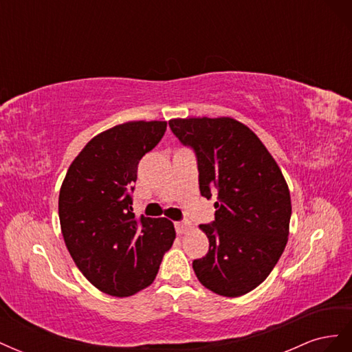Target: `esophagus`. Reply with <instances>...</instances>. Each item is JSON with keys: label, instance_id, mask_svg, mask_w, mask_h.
Wrapping results in <instances>:
<instances>
[{"label": "esophagus", "instance_id": "1", "mask_svg": "<svg viewBox=\"0 0 352 352\" xmlns=\"http://www.w3.org/2000/svg\"><path fill=\"white\" fill-rule=\"evenodd\" d=\"M175 228H176L177 235H184V233L190 230V223L186 221V220L185 221H177V223H175Z\"/></svg>", "mask_w": 352, "mask_h": 352}]
</instances>
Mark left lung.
Here are the masks:
<instances>
[{"label": "left lung", "instance_id": "left-lung-1", "mask_svg": "<svg viewBox=\"0 0 352 352\" xmlns=\"http://www.w3.org/2000/svg\"><path fill=\"white\" fill-rule=\"evenodd\" d=\"M170 129L195 151L199 190L216 195L210 241L194 260L198 280L223 296H241L270 274L289 235L291 195L278 163L248 126L232 117L172 119Z\"/></svg>", "mask_w": 352, "mask_h": 352}]
</instances>
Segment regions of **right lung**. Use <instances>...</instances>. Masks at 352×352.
Here are the masks:
<instances>
[{
	"instance_id": "obj_1",
	"label": "right lung",
	"mask_w": 352,
	"mask_h": 352,
	"mask_svg": "<svg viewBox=\"0 0 352 352\" xmlns=\"http://www.w3.org/2000/svg\"><path fill=\"white\" fill-rule=\"evenodd\" d=\"M167 122H127L94 136L73 160L58 197L61 233L74 264L97 289L131 296L150 286L176 238L173 223L135 217L140 160Z\"/></svg>"
}]
</instances>
